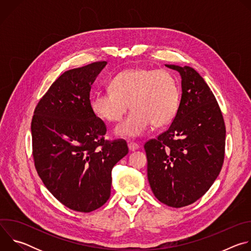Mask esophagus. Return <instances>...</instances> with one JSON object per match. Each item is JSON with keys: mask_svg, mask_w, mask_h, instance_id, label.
Returning <instances> with one entry per match:
<instances>
[{"mask_svg": "<svg viewBox=\"0 0 251 251\" xmlns=\"http://www.w3.org/2000/svg\"><path fill=\"white\" fill-rule=\"evenodd\" d=\"M128 148L130 151H136L137 149H139V145L137 144V143H134V142H129L128 143Z\"/></svg>", "mask_w": 251, "mask_h": 251, "instance_id": "1", "label": "esophagus"}]
</instances>
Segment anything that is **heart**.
<instances>
[{
	"label": "heart",
	"instance_id": "1",
	"mask_svg": "<svg viewBox=\"0 0 251 251\" xmlns=\"http://www.w3.org/2000/svg\"><path fill=\"white\" fill-rule=\"evenodd\" d=\"M130 108L129 116L117 126L120 137L137 138L151 124L170 123L178 108L176 78L165 69L136 67L125 69L110 81V90H98L91 96L92 112L107 122H119Z\"/></svg>",
	"mask_w": 251,
	"mask_h": 251
}]
</instances>
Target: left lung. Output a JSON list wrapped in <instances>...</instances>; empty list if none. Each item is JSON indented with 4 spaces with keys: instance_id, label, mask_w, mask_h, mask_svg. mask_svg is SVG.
Returning a JSON list of instances; mask_svg holds the SVG:
<instances>
[{
    "instance_id": "obj_1",
    "label": "left lung",
    "mask_w": 251,
    "mask_h": 251,
    "mask_svg": "<svg viewBox=\"0 0 251 251\" xmlns=\"http://www.w3.org/2000/svg\"><path fill=\"white\" fill-rule=\"evenodd\" d=\"M182 78V97L170 128L148 141V181L155 197L172 207L201 198L218 177L225 159L226 126L204 79L190 66L166 64Z\"/></svg>"
}]
</instances>
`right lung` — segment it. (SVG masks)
I'll return each instance as SVG.
<instances>
[{"mask_svg": "<svg viewBox=\"0 0 251 251\" xmlns=\"http://www.w3.org/2000/svg\"><path fill=\"white\" fill-rule=\"evenodd\" d=\"M106 64L97 61L65 71L40 100L31 120L40 177L56 200L80 212L108 201L111 171L128 154L125 140L104 139L106 125L90 107L91 85Z\"/></svg>", "mask_w": 251, "mask_h": 251, "instance_id": "obj_1", "label": "right lung"}]
</instances>
